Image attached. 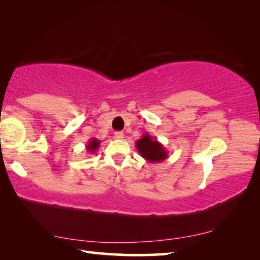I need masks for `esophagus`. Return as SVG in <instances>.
Segmentation results:
<instances>
[{"label": "esophagus", "instance_id": "1", "mask_svg": "<svg viewBox=\"0 0 260 260\" xmlns=\"http://www.w3.org/2000/svg\"><path fill=\"white\" fill-rule=\"evenodd\" d=\"M114 136H116L117 139H119V140H122L124 139V133H122V132H116V133H114Z\"/></svg>", "mask_w": 260, "mask_h": 260}]
</instances>
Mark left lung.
<instances>
[{
    "label": "left lung",
    "instance_id": "obj_1",
    "mask_svg": "<svg viewBox=\"0 0 260 260\" xmlns=\"http://www.w3.org/2000/svg\"><path fill=\"white\" fill-rule=\"evenodd\" d=\"M135 147L141 157L149 162H159L169 157L166 148L149 133H144L142 138L136 141Z\"/></svg>",
    "mask_w": 260,
    "mask_h": 260
}]
</instances>
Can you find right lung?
<instances>
[{"instance_id": "add662e5", "label": "right lung", "mask_w": 260, "mask_h": 260, "mask_svg": "<svg viewBox=\"0 0 260 260\" xmlns=\"http://www.w3.org/2000/svg\"><path fill=\"white\" fill-rule=\"evenodd\" d=\"M100 146H101V141L95 139V138H91L89 141H88V144L86 146V150L89 153H95Z\"/></svg>"}]
</instances>
